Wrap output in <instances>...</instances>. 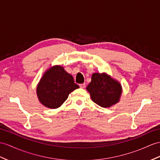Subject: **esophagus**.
Listing matches in <instances>:
<instances>
[{
	"label": "esophagus",
	"mask_w": 160,
	"mask_h": 160,
	"mask_svg": "<svg viewBox=\"0 0 160 160\" xmlns=\"http://www.w3.org/2000/svg\"><path fill=\"white\" fill-rule=\"evenodd\" d=\"M79 86H80V88H81L83 89V88H85V83H81V84H80V85H79Z\"/></svg>",
	"instance_id": "obj_1"
}]
</instances>
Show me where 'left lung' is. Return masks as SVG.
Masks as SVG:
<instances>
[{
	"label": "left lung",
	"instance_id": "8db88e82",
	"mask_svg": "<svg viewBox=\"0 0 160 160\" xmlns=\"http://www.w3.org/2000/svg\"><path fill=\"white\" fill-rule=\"evenodd\" d=\"M86 89L93 102L103 108L111 107L119 102L122 86L118 81L106 72H94Z\"/></svg>",
	"mask_w": 160,
	"mask_h": 160
}]
</instances>
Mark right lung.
<instances>
[{"mask_svg": "<svg viewBox=\"0 0 160 160\" xmlns=\"http://www.w3.org/2000/svg\"><path fill=\"white\" fill-rule=\"evenodd\" d=\"M79 88L73 77L60 65L51 67L44 72L37 86V98L45 107L55 109L68 98L69 93Z\"/></svg>", "mask_w": 160, "mask_h": 160, "instance_id": "right-lung-1", "label": "right lung"}]
</instances>
